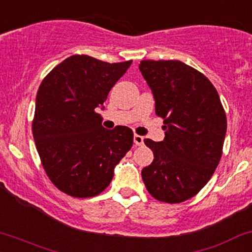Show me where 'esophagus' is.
Wrapping results in <instances>:
<instances>
[{"label": "esophagus", "instance_id": "1", "mask_svg": "<svg viewBox=\"0 0 252 252\" xmlns=\"http://www.w3.org/2000/svg\"><path fill=\"white\" fill-rule=\"evenodd\" d=\"M143 136H140V135H134V143L136 146H142L143 145Z\"/></svg>", "mask_w": 252, "mask_h": 252}]
</instances>
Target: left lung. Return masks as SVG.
I'll return each instance as SVG.
<instances>
[{
    "mask_svg": "<svg viewBox=\"0 0 252 252\" xmlns=\"http://www.w3.org/2000/svg\"><path fill=\"white\" fill-rule=\"evenodd\" d=\"M139 69L165 124L164 140H145L154 160L141 176L154 198L183 202L208 183L219 164L225 111L212 82L181 61H141Z\"/></svg>",
    "mask_w": 252,
    "mask_h": 252,
    "instance_id": "8db88e82",
    "label": "left lung"
}]
</instances>
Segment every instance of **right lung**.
I'll return each instance as SVG.
<instances>
[{"label": "right lung", "mask_w": 252, "mask_h": 252, "mask_svg": "<svg viewBox=\"0 0 252 252\" xmlns=\"http://www.w3.org/2000/svg\"><path fill=\"white\" fill-rule=\"evenodd\" d=\"M131 62L111 64L74 55L40 84L33 139L46 175L61 191L82 198L100 193L111 183L116 165L131 148V129H105L103 118L95 112L104 110L110 90Z\"/></svg>", "instance_id": "1"}]
</instances>
